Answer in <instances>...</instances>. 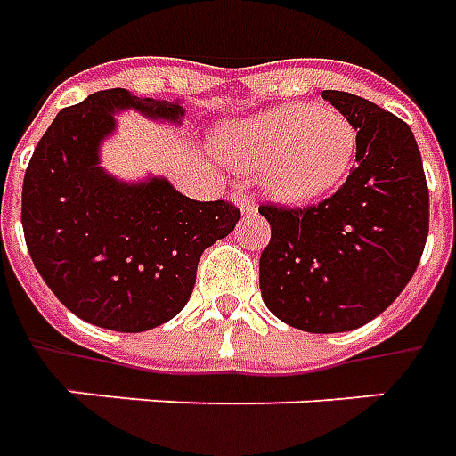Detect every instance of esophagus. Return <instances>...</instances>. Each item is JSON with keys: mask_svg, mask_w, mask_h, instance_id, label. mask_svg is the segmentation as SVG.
Returning a JSON list of instances; mask_svg holds the SVG:
<instances>
[{"mask_svg": "<svg viewBox=\"0 0 456 456\" xmlns=\"http://www.w3.org/2000/svg\"><path fill=\"white\" fill-rule=\"evenodd\" d=\"M235 203L240 206V211L243 213H255L257 211V203H255V193L250 191H243V189H238V191L233 193Z\"/></svg>", "mask_w": 456, "mask_h": 456, "instance_id": "obj_1", "label": "esophagus"}]
</instances>
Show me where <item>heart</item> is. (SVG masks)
I'll return each mask as SVG.
<instances>
[{
  "label": "heart",
  "mask_w": 456,
  "mask_h": 456,
  "mask_svg": "<svg viewBox=\"0 0 456 456\" xmlns=\"http://www.w3.org/2000/svg\"><path fill=\"white\" fill-rule=\"evenodd\" d=\"M223 159L260 169L265 191L287 203L337 189L356 157V130L334 108L282 105L231 122L218 134Z\"/></svg>",
  "instance_id": "1"
}]
</instances>
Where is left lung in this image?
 Segmentation results:
<instances>
[{
  "instance_id": "left-lung-1",
  "label": "left lung",
  "mask_w": 456,
  "mask_h": 456,
  "mask_svg": "<svg viewBox=\"0 0 456 456\" xmlns=\"http://www.w3.org/2000/svg\"><path fill=\"white\" fill-rule=\"evenodd\" d=\"M322 95L356 130V167L324 201L260 206L270 221L260 292L285 324L338 334L386 312L415 274L429 231V191L403 119L344 90Z\"/></svg>"
}]
</instances>
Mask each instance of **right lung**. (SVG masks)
Here are the masks:
<instances>
[{
  "label": "right lung",
  "mask_w": 456,
  "mask_h": 456,
  "mask_svg": "<svg viewBox=\"0 0 456 456\" xmlns=\"http://www.w3.org/2000/svg\"><path fill=\"white\" fill-rule=\"evenodd\" d=\"M179 122L183 108L93 93L58 112L31 154L21 225L38 274L76 316L110 331L137 334L182 312L206 248L235 228L231 201H193L164 179L122 183L98 167L100 142L115 130V110Z\"/></svg>",
  "instance_id": "add662e5"
}]
</instances>
